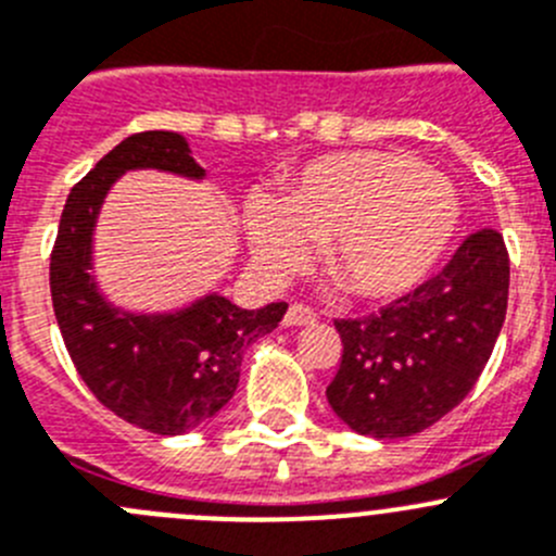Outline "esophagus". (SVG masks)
Segmentation results:
<instances>
[{
  "mask_svg": "<svg viewBox=\"0 0 556 556\" xmlns=\"http://www.w3.org/2000/svg\"><path fill=\"white\" fill-rule=\"evenodd\" d=\"M283 321H287L289 327L314 325V321H316V311L308 308V305H303V303H292V305H289L287 316H283Z\"/></svg>",
  "mask_w": 556,
  "mask_h": 556,
  "instance_id": "1",
  "label": "esophagus"
}]
</instances>
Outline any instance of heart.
<instances>
[{
	"instance_id": "b5f03b06",
	"label": "heart",
	"mask_w": 556,
	"mask_h": 556,
	"mask_svg": "<svg viewBox=\"0 0 556 556\" xmlns=\"http://www.w3.org/2000/svg\"><path fill=\"white\" fill-rule=\"evenodd\" d=\"M458 226L451 182L395 152H341L308 163L278 204L253 199L248 237L267 273L287 275L321 242L327 273L361 300L404 294Z\"/></svg>"
}]
</instances>
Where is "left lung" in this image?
<instances>
[{
  "instance_id": "left-lung-1",
  "label": "left lung",
  "mask_w": 556,
  "mask_h": 556,
  "mask_svg": "<svg viewBox=\"0 0 556 556\" xmlns=\"http://www.w3.org/2000/svg\"><path fill=\"white\" fill-rule=\"evenodd\" d=\"M510 258L478 229L426 283L361 319H336L332 412L363 437L401 440L456 409L483 374L507 311Z\"/></svg>"
}]
</instances>
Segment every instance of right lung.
I'll return each instance as SVG.
<instances>
[{
    "label": "right lung",
    "instance_id": "add662e5",
    "mask_svg": "<svg viewBox=\"0 0 556 556\" xmlns=\"http://www.w3.org/2000/svg\"><path fill=\"white\" fill-rule=\"evenodd\" d=\"M128 168L204 177L179 134L144 130L116 144L73 185L51 251V303L78 377L116 417L174 437L213 420L240 382L242 354L289 305L242 311L210 294L168 316L119 314L89 278L92 226L105 190Z\"/></svg>",
    "mask_w": 556,
    "mask_h": 556
}]
</instances>
